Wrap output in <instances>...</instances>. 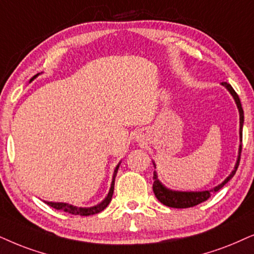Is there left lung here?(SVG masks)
<instances>
[{"label": "left lung", "mask_w": 254, "mask_h": 254, "mask_svg": "<svg viewBox=\"0 0 254 254\" xmlns=\"http://www.w3.org/2000/svg\"><path fill=\"white\" fill-rule=\"evenodd\" d=\"M221 85L225 86L227 91L232 95V97L236 102L237 108H238L239 111V139H240V144H239V151H238V158H237V163L234 165V168L232 170V172L230 173L229 176L225 178V181L221 182L220 184H218L217 186H214L213 189H210V190H205V191H176V190H171V189L166 188V186L163 184L162 182L158 179V176H157V172H153V185H152V190L155 192V195L157 199L160 201L162 204L166 205L169 207H175V208H188V207H192L195 206V205L203 203V201L207 200L208 198L211 197V194L217 192L218 190H220L224 185L226 184L230 179H232V177L236 173L237 169H238L239 165V160H240V152H242V138H243V125H244V111L242 108V103H240V99L237 95V92L234 91L232 86H231L229 83L223 82ZM153 163V166L156 168L155 162Z\"/></svg>", "instance_id": "1"}]
</instances>
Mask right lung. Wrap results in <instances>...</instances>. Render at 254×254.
Masks as SVG:
<instances>
[{"instance_id":"1","label":"right lung","mask_w":254,"mask_h":254,"mask_svg":"<svg viewBox=\"0 0 254 254\" xmlns=\"http://www.w3.org/2000/svg\"><path fill=\"white\" fill-rule=\"evenodd\" d=\"M40 75V73H37V75H35L33 78L30 79V82H33L36 77ZM29 82V83H30ZM120 164L121 162L118 163L116 169H115L114 171V176H112V182H111V185H110V190H109L107 197H105L103 200L101 201V203L95 205V206H90V207H78V206H73L71 204H68V203H55V201H44V203L49 205V206L56 208V210H62L64 212H68V213H71V214H75V216H91V214H96V213H99L101 211H103L105 207L108 206L109 203L111 201V198H112V194H114V188H115V178H116V175H117V171H118V168H120Z\"/></svg>"}]
</instances>
